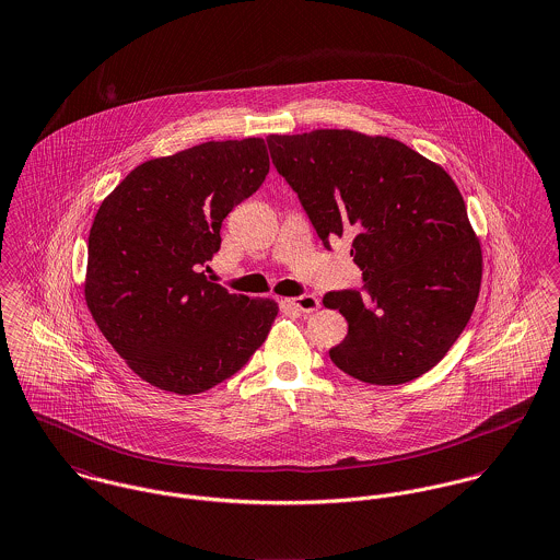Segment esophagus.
I'll list each match as a JSON object with an SVG mask.
<instances>
[{
    "label": "esophagus",
    "instance_id": "1",
    "mask_svg": "<svg viewBox=\"0 0 560 560\" xmlns=\"http://www.w3.org/2000/svg\"><path fill=\"white\" fill-rule=\"evenodd\" d=\"M288 305H292L294 310L303 311V313H313L319 310V301L313 294H303L296 299H288Z\"/></svg>",
    "mask_w": 560,
    "mask_h": 560
}]
</instances>
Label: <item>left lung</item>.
<instances>
[{"instance_id": "1", "label": "left lung", "mask_w": 560, "mask_h": 560, "mask_svg": "<svg viewBox=\"0 0 560 560\" xmlns=\"http://www.w3.org/2000/svg\"><path fill=\"white\" fill-rule=\"evenodd\" d=\"M266 141L324 247L350 236L363 270L361 292L324 296V307L348 319L330 361L382 386L430 372L466 328L483 275L481 245L453 178L382 135L319 128Z\"/></svg>"}]
</instances>
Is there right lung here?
Here are the masks:
<instances>
[{"label":"right lung","mask_w":560,"mask_h":560,"mask_svg":"<svg viewBox=\"0 0 560 560\" xmlns=\"http://www.w3.org/2000/svg\"><path fill=\"white\" fill-rule=\"evenodd\" d=\"M268 170L259 137L206 141L137 165L101 203L88 238L85 303L152 386L203 393L266 341L277 303L232 294L201 268L221 247L223 219Z\"/></svg>","instance_id":"right-lung-1"}]
</instances>
